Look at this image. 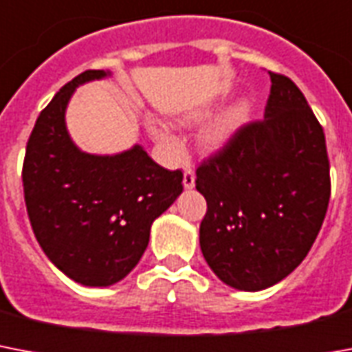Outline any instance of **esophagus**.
Returning a JSON list of instances; mask_svg holds the SVG:
<instances>
[{"mask_svg": "<svg viewBox=\"0 0 352 352\" xmlns=\"http://www.w3.org/2000/svg\"><path fill=\"white\" fill-rule=\"evenodd\" d=\"M194 179H196V174H194L192 168H185V173H184V187H185V189H192Z\"/></svg>", "mask_w": 352, "mask_h": 352, "instance_id": "1", "label": "esophagus"}]
</instances>
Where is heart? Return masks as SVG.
Segmentation results:
<instances>
[{
  "label": "heart",
  "mask_w": 352,
  "mask_h": 352,
  "mask_svg": "<svg viewBox=\"0 0 352 352\" xmlns=\"http://www.w3.org/2000/svg\"><path fill=\"white\" fill-rule=\"evenodd\" d=\"M252 107L247 100L236 101L234 105H230L227 111H223L220 116L216 118L214 122H210L207 127L201 131L199 134V143L204 145V148L207 151H218L223 145L229 143V140L236 134V131L240 127H243L247 122H249V116H251ZM201 114H194L192 120L199 118ZM151 132H153L154 140L163 145V147H174L176 145V140L167 129L160 125V123H154L151 125Z\"/></svg>",
  "instance_id": "obj_1"
}]
</instances>
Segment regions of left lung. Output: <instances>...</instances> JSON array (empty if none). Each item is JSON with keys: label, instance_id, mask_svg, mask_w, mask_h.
<instances>
[{"label": "left lung", "instance_id": "8db88e82", "mask_svg": "<svg viewBox=\"0 0 352 352\" xmlns=\"http://www.w3.org/2000/svg\"><path fill=\"white\" fill-rule=\"evenodd\" d=\"M269 76L263 120L238 129L196 168L207 199L199 247L216 276L240 291L271 287L302 263L331 196L322 125L294 81Z\"/></svg>", "mask_w": 352, "mask_h": 352}]
</instances>
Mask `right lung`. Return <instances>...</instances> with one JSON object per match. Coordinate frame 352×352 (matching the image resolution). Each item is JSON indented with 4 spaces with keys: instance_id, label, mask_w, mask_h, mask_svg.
<instances>
[{
    "instance_id": "right-lung-1",
    "label": "right lung",
    "mask_w": 352,
    "mask_h": 352,
    "mask_svg": "<svg viewBox=\"0 0 352 352\" xmlns=\"http://www.w3.org/2000/svg\"><path fill=\"white\" fill-rule=\"evenodd\" d=\"M111 72L85 70L36 120L23 162L34 236L63 274L87 287L120 282L148 245L151 225L174 204L182 170L160 167L140 145L114 156L81 153L65 125L76 87Z\"/></svg>"
}]
</instances>
